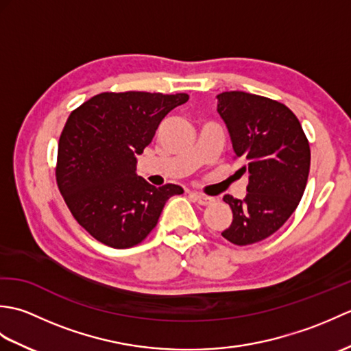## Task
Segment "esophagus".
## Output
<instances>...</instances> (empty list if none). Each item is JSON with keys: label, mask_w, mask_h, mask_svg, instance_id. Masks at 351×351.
<instances>
[{"label": "esophagus", "mask_w": 351, "mask_h": 351, "mask_svg": "<svg viewBox=\"0 0 351 351\" xmlns=\"http://www.w3.org/2000/svg\"><path fill=\"white\" fill-rule=\"evenodd\" d=\"M193 196H195L196 202L200 205H210L214 202V197L206 196V195H200V193H193Z\"/></svg>", "instance_id": "1"}]
</instances>
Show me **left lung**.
I'll return each instance as SVG.
<instances>
[{"label":"left lung","instance_id":"1","mask_svg":"<svg viewBox=\"0 0 351 351\" xmlns=\"http://www.w3.org/2000/svg\"><path fill=\"white\" fill-rule=\"evenodd\" d=\"M217 111L234 146V160L247 171V195L223 200L232 223L221 232L235 245H249L273 235L299 206L306 189L311 147L299 119L283 104L245 92H223Z\"/></svg>","mask_w":351,"mask_h":351}]
</instances>
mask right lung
Instances as JSON below:
<instances>
[{
  "mask_svg": "<svg viewBox=\"0 0 351 351\" xmlns=\"http://www.w3.org/2000/svg\"><path fill=\"white\" fill-rule=\"evenodd\" d=\"M187 93L104 92L69 114L58 140L56 180L73 219L114 249L137 245L180 185L154 187L136 173V155Z\"/></svg>",
  "mask_w": 351,
  "mask_h": 351,
  "instance_id": "obj_1",
  "label": "right lung"
}]
</instances>
